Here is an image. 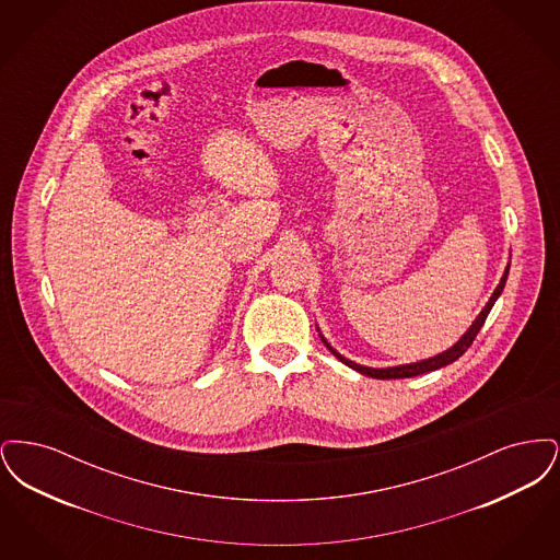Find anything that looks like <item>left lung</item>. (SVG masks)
Listing matches in <instances>:
<instances>
[{
	"mask_svg": "<svg viewBox=\"0 0 560 560\" xmlns=\"http://www.w3.org/2000/svg\"><path fill=\"white\" fill-rule=\"evenodd\" d=\"M508 270L510 267H506L504 270V275H502V279H500V283H498V288L493 290L491 293V298H489V302L485 304V308L480 311L479 317L472 320V325L466 329V334L453 345V347L447 348V350H443V352H439V354H434V357H428V359H422V361H416V363H405V365H393V368H368V365H361V363H354V361H350L347 359L345 354H340L336 348L331 347L327 340H325V336L320 334L319 327H317V331H319L320 342L325 345V347L331 350V354L336 357V359H340L345 365H348L350 370H354V372L363 373V375H368V377H375V380H395V377H413V375H422V373L434 372V370H441V368H445V365H450L453 361H457L468 347L472 345V340L477 338V334L480 331V327H482V323L487 319V315L491 313V308H493V304H495V300L500 298V293L504 292V285H506L508 279Z\"/></svg>",
	"mask_w": 560,
	"mask_h": 560,
	"instance_id": "obj_1",
	"label": "left lung"
}]
</instances>
